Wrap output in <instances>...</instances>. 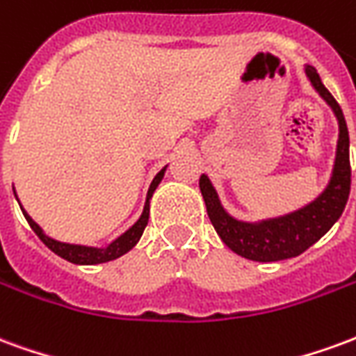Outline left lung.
Wrapping results in <instances>:
<instances>
[{"label":"left lung","instance_id":"obj_1","mask_svg":"<svg viewBox=\"0 0 356 356\" xmlns=\"http://www.w3.org/2000/svg\"><path fill=\"white\" fill-rule=\"evenodd\" d=\"M305 74L314 91L332 108L339 127L332 177L326 188L313 202L286 216L270 217L261 221H240L223 208L216 186L211 185L208 175L200 177L202 196L206 202L209 221L216 227L217 234L234 254L252 261H282L303 254L307 248L318 242L334 227V223L343 213L345 204L349 198L351 163H349V131H347L343 112L332 93L324 88L314 66L305 65Z\"/></svg>","mask_w":356,"mask_h":356}]
</instances>
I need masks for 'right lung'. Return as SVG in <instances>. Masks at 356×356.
<instances>
[{
	"label": "right lung",
	"instance_id": "1",
	"mask_svg": "<svg viewBox=\"0 0 356 356\" xmlns=\"http://www.w3.org/2000/svg\"><path fill=\"white\" fill-rule=\"evenodd\" d=\"M165 168H168V165H165ZM165 168L156 173V177L152 179V183L148 186L147 202H145V208H143V213H140L139 219H137L124 234H120L116 240H112L108 246L104 248L83 246V244H68V242H60V240L51 238V236H47V234L43 232L42 227L35 223L32 217L28 216L26 209L22 208V204L19 202V196L15 193V188H13V193H15V198H17L20 209H22V216L26 217L28 225L32 227V231L40 236V240H42L45 246L49 248L51 252H55L58 257H63V259H66V261L70 263H76V265H99V263H106L112 261V259H118V257H122V255L127 254V252L139 242L140 236H143V231H145V227H147L148 223V216H150V198H152V194H154L156 186L160 185V181L163 179Z\"/></svg>",
	"mask_w": 356,
	"mask_h": 356
}]
</instances>
